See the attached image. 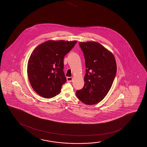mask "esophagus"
Returning a JSON list of instances; mask_svg holds the SVG:
<instances>
[{"label": "esophagus", "mask_w": 147, "mask_h": 147, "mask_svg": "<svg viewBox=\"0 0 147 147\" xmlns=\"http://www.w3.org/2000/svg\"><path fill=\"white\" fill-rule=\"evenodd\" d=\"M73 78L72 77H67V80L68 82H71V81H73Z\"/></svg>", "instance_id": "34e87169"}]
</instances>
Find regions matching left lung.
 Returning <instances> with one entry per match:
<instances>
[{"instance_id": "left-lung-1", "label": "left lung", "mask_w": 147, "mask_h": 147, "mask_svg": "<svg viewBox=\"0 0 147 147\" xmlns=\"http://www.w3.org/2000/svg\"><path fill=\"white\" fill-rule=\"evenodd\" d=\"M79 44L84 55L86 73L84 86L76 91V96L86 105H96L103 100L112 85L117 72L115 57L96 42Z\"/></svg>"}]
</instances>
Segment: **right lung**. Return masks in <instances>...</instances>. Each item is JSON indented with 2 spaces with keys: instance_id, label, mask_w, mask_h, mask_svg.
<instances>
[{
  "instance_id": "add662e5",
  "label": "right lung",
  "mask_w": 147,
  "mask_h": 147,
  "mask_svg": "<svg viewBox=\"0 0 147 147\" xmlns=\"http://www.w3.org/2000/svg\"><path fill=\"white\" fill-rule=\"evenodd\" d=\"M77 40H49L32 51L27 64V76L34 91L49 98L61 91L67 81L63 71L64 58Z\"/></svg>"
}]
</instances>
